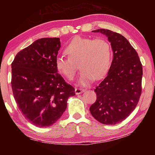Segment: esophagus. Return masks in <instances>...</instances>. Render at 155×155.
I'll list each match as a JSON object with an SVG mask.
<instances>
[{
	"mask_svg": "<svg viewBox=\"0 0 155 155\" xmlns=\"http://www.w3.org/2000/svg\"><path fill=\"white\" fill-rule=\"evenodd\" d=\"M84 91H85V90H84L83 89H82V88H78V87L75 88V93H76V94H77V95H78V94H80L81 93H83Z\"/></svg>",
	"mask_w": 155,
	"mask_h": 155,
	"instance_id": "esophagus-1",
	"label": "esophagus"
}]
</instances>
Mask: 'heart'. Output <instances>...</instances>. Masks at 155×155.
I'll return each instance as SVG.
<instances>
[{
    "mask_svg": "<svg viewBox=\"0 0 155 155\" xmlns=\"http://www.w3.org/2000/svg\"><path fill=\"white\" fill-rule=\"evenodd\" d=\"M68 57L58 56L55 65L58 72L69 81L74 80L78 70H82L80 83L87 85L106 76L111 67L113 57L112 47L103 38L92 39L77 36L72 39L65 48Z\"/></svg>",
    "mask_w": 155,
    "mask_h": 155,
    "instance_id": "obj_1",
    "label": "heart"
}]
</instances>
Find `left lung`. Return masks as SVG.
Listing matches in <instances>:
<instances>
[{
  "label": "left lung",
  "mask_w": 155,
  "mask_h": 155,
  "mask_svg": "<svg viewBox=\"0 0 155 155\" xmlns=\"http://www.w3.org/2000/svg\"><path fill=\"white\" fill-rule=\"evenodd\" d=\"M93 32L107 36L114 58L107 77L94 90L96 101L90 111L99 122L114 125L127 118L137 105L142 90V64L137 51L121 34L102 28Z\"/></svg>",
  "instance_id": "obj_1"
}]
</instances>
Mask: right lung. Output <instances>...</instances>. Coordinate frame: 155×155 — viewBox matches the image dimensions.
<instances>
[{"instance_id":"right-lung-1","label":"right lung","mask_w":155,"mask_h":155,"mask_svg":"<svg viewBox=\"0 0 155 155\" xmlns=\"http://www.w3.org/2000/svg\"><path fill=\"white\" fill-rule=\"evenodd\" d=\"M58 38H41L22 49L12 64V88L22 115L39 127H50L67 107L75 90L58 74Z\"/></svg>"}]
</instances>
